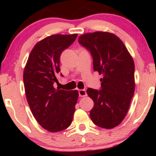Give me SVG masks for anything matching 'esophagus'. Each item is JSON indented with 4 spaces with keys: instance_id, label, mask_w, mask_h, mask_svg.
<instances>
[{
    "instance_id": "34e87169",
    "label": "esophagus",
    "mask_w": 156,
    "mask_h": 156,
    "mask_svg": "<svg viewBox=\"0 0 156 156\" xmlns=\"http://www.w3.org/2000/svg\"><path fill=\"white\" fill-rule=\"evenodd\" d=\"M78 94H79L80 97H85L87 96V94L85 89H79V90H78Z\"/></svg>"
}]
</instances>
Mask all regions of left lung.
Masks as SVG:
<instances>
[{
  "label": "left lung",
  "instance_id": "obj_1",
  "mask_svg": "<svg viewBox=\"0 0 156 156\" xmlns=\"http://www.w3.org/2000/svg\"><path fill=\"white\" fill-rule=\"evenodd\" d=\"M78 42L90 52L94 71L103 76L100 90H87L94 101L91 119L101 128L111 129L124 119L133 96V60L121 39L108 32L85 34Z\"/></svg>",
  "mask_w": 156,
  "mask_h": 156
}]
</instances>
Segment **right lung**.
Wrapping results in <instances>:
<instances>
[{"instance_id":"1","label":"right lung","mask_w":156,"mask_h":156,"mask_svg":"<svg viewBox=\"0 0 156 156\" xmlns=\"http://www.w3.org/2000/svg\"><path fill=\"white\" fill-rule=\"evenodd\" d=\"M77 36L55 34L41 40L32 49L24 69L27 101L39 124L50 132L66 129L73 119L78 92L55 89L54 83H58L61 54Z\"/></svg>"}]
</instances>
